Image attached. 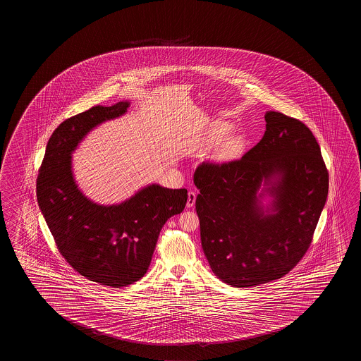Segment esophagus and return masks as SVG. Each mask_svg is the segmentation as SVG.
Instances as JSON below:
<instances>
[{"instance_id": "1", "label": "esophagus", "mask_w": 361, "mask_h": 361, "mask_svg": "<svg viewBox=\"0 0 361 361\" xmlns=\"http://www.w3.org/2000/svg\"><path fill=\"white\" fill-rule=\"evenodd\" d=\"M196 194L194 191H189L188 194V202H186V207H192L195 205Z\"/></svg>"}]
</instances>
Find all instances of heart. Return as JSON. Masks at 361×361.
<instances>
[{
	"label": "heart",
	"instance_id": "obj_1",
	"mask_svg": "<svg viewBox=\"0 0 361 361\" xmlns=\"http://www.w3.org/2000/svg\"><path fill=\"white\" fill-rule=\"evenodd\" d=\"M228 130H229V126H228V124H219L218 127H216V130H215V137H216V138H221ZM240 146H242V145H240V140L237 138V137L228 138V140L221 143V146H220V154H221L223 157L234 156V154L239 152Z\"/></svg>",
	"mask_w": 361,
	"mask_h": 361
}]
</instances>
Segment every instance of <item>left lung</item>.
<instances>
[{
	"mask_svg": "<svg viewBox=\"0 0 361 361\" xmlns=\"http://www.w3.org/2000/svg\"><path fill=\"white\" fill-rule=\"evenodd\" d=\"M266 132L239 159L196 167V213L201 245L225 283L253 287L283 277L306 255L329 192V171L306 124L267 112ZM269 190V211L259 207V183Z\"/></svg>",
	"mask_w": 361,
	"mask_h": 361,
	"instance_id": "8db88e82",
	"label": "left lung"
}]
</instances>
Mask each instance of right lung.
I'll return each instance as SVG.
<instances>
[{
    "mask_svg": "<svg viewBox=\"0 0 361 361\" xmlns=\"http://www.w3.org/2000/svg\"><path fill=\"white\" fill-rule=\"evenodd\" d=\"M128 106H92L60 123L36 180L37 202L60 255L89 281L117 288L145 276L162 226L188 201L186 189L151 185L119 205L103 207L78 189L71 152L93 127L122 116Z\"/></svg>",
    "mask_w": 361,
    "mask_h": 361,
    "instance_id": "right-lung-1",
    "label": "right lung"
}]
</instances>
